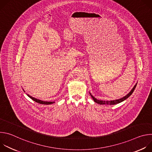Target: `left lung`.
I'll use <instances>...</instances> for the list:
<instances>
[{"instance_id": "left-lung-1", "label": "left lung", "mask_w": 152, "mask_h": 152, "mask_svg": "<svg viewBox=\"0 0 152 152\" xmlns=\"http://www.w3.org/2000/svg\"><path fill=\"white\" fill-rule=\"evenodd\" d=\"M137 83L135 85V86L133 87V88L132 89V90L130 91L127 95H126L125 96H124L123 97L121 98V99H116V100H98L96 98H95L90 93V94L91 95V97L93 98V99L94 100V101L98 103V104H110V105H113V104H117V103H121L122 102H123L124 100H125L126 99H127L129 96H131V94L133 93V92L134 91L136 86H137Z\"/></svg>"}]
</instances>
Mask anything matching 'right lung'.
I'll use <instances>...</instances> for the list:
<instances>
[{
    "label": "right lung",
    "instance_id": "add662e5",
    "mask_svg": "<svg viewBox=\"0 0 152 152\" xmlns=\"http://www.w3.org/2000/svg\"><path fill=\"white\" fill-rule=\"evenodd\" d=\"M24 91V90H23ZM27 96L30 97L31 99H32L34 101L38 103H40V104H52V103H54L55 102H47V101H42V100H39V99H37L36 98H34L32 96H31L30 95H29L28 94H27Z\"/></svg>",
    "mask_w": 152,
    "mask_h": 152
}]
</instances>
